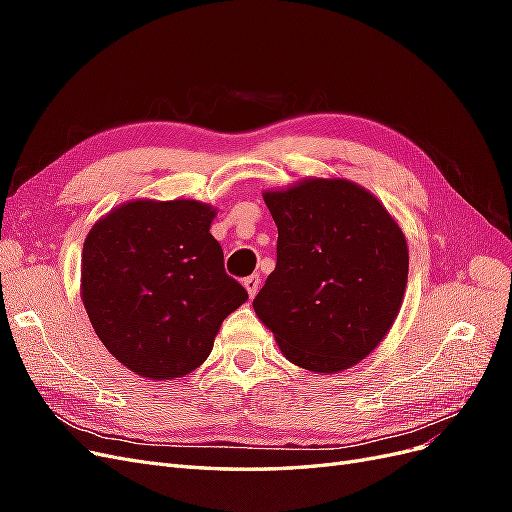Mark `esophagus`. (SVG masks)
<instances>
[{
    "label": "esophagus",
    "mask_w": 512,
    "mask_h": 512,
    "mask_svg": "<svg viewBox=\"0 0 512 512\" xmlns=\"http://www.w3.org/2000/svg\"><path fill=\"white\" fill-rule=\"evenodd\" d=\"M243 286H245L247 294H250V297L254 299V297H256V292H258V288H260V277H258V275L245 277V280H243Z\"/></svg>",
    "instance_id": "34e87169"
}]
</instances>
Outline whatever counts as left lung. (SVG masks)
I'll return each instance as SVG.
<instances>
[{
  "mask_svg": "<svg viewBox=\"0 0 512 512\" xmlns=\"http://www.w3.org/2000/svg\"><path fill=\"white\" fill-rule=\"evenodd\" d=\"M277 262L254 299L286 359L318 374L374 350L401 307L408 245L380 200L346 179L267 192Z\"/></svg>",
  "mask_w": 512,
  "mask_h": 512,
  "instance_id": "8db88e82",
  "label": "left lung"
}]
</instances>
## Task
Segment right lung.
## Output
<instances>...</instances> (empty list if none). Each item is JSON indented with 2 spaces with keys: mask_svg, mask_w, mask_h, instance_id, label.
Segmentation results:
<instances>
[{
  "mask_svg": "<svg viewBox=\"0 0 512 512\" xmlns=\"http://www.w3.org/2000/svg\"><path fill=\"white\" fill-rule=\"evenodd\" d=\"M196 200H132L83 245L81 292L106 350L134 374L173 380L203 363L228 314L247 301Z\"/></svg>",
  "mask_w": 512,
  "mask_h": 512,
  "instance_id": "1",
  "label": "right lung"
}]
</instances>
